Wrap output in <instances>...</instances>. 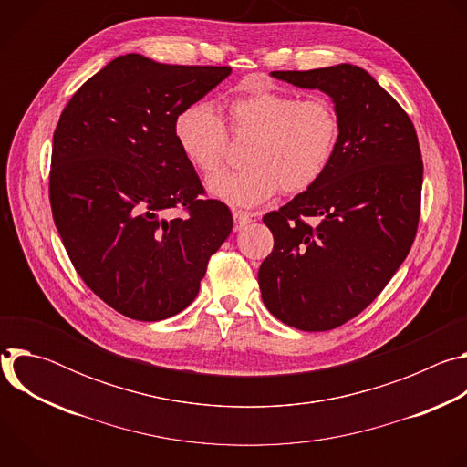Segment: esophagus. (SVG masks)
<instances>
[{"instance_id": "1", "label": "esophagus", "mask_w": 467, "mask_h": 467, "mask_svg": "<svg viewBox=\"0 0 467 467\" xmlns=\"http://www.w3.org/2000/svg\"><path fill=\"white\" fill-rule=\"evenodd\" d=\"M233 218H234V231H240V229H244L247 223L253 222V214L244 213V211H234V213H233Z\"/></svg>"}]
</instances>
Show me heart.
Masks as SVG:
<instances>
[{"mask_svg":"<svg viewBox=\"0 0 467 467\" xmlns=\"http://www.w3.org/2000/svg\"><path fill=\"white\" fill-rule=\"evenodd\" d=\"M229 127L238 137L253 135L247 168L209 181L214 197L234 207H253L283 188L299 193L328 170L340 139V116L330 99H299L281 90H249L229 101ZM179 150L199 171H218L229 153V132L209 101L186 105L173 119Z\"/></svg>","mask_w":467,"mask_h":467,"instance_id":"b5f03b06","label":"heart"}]
</instances>
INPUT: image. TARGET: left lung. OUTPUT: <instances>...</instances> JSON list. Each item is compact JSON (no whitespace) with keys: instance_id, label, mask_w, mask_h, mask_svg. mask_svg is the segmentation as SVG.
Masks as SVG:
<instances>
[{"instance_id":"8db88e82","label":"left lung","mask_w":467,"mask_h":467,"mask_svg":"<svg viewBox=\"0 0 467 467\" xmlns=\"http://www.w3.org/2000/svg\"><path fill=\"white\" fill-rule=\"evenodd\" d=\"M272 76L330 96L340 139L325 175L262 218L274 249L260 264L258 286L265 308L283 323L330 330L382 292L414 244L423 184L420 142L403 107L358 66Z\"/></svg>"}]
</instances>
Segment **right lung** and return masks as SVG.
<instances>
[{
    "mask_svg": "<svg viewBox=\"0 0 467 467\" xmlns=\"http://www.w3.org/2000/svg\"><path fill=\"white\" fill-rule=\"evenodd\" d=\"M229 66L110 60L64 107L53 132L49 203L76 272L109 306L139 321L184 310L233 231L173 137V119ZM175 208L182 217H171Z\"/></svg>",
    "mask_w": 467,
    "mask_h": 467,
    "instance_id": "add662e5",
    "label": "right lung"
}]
</instances>
